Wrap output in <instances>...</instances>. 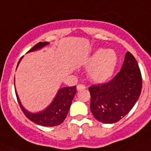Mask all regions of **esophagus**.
<instances>
[{
    "instance_id": "1",
    "label": "esophagus",
    "mask_w": 151,
    "mask_h": 151,
    "mask_svg": "<svg viewBox=\"0 0 151 151\" xmlns=\"http://www.w3.org/2000/svg\"><path fill=\"white\" fill-rule=\"evenodd\" d=\"M76 88H77V90H78V91L83 90V89L85 88V86L84 85H82V84H79V85H77Z\"/></svg>"
}]
</instances>
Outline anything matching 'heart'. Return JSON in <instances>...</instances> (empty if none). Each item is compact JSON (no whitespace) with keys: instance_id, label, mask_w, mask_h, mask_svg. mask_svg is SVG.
Returning <instances> with one entry per match:
<instances>
[{"instance_id":"obj_1","label":"heart","mask_w":151,"mask_h":151,"mask_svg":"<svg viewBox=\"0 0 151 151\" xmlns=\"http://www.w3.org/2000/svg\"><path fill=\"white\" fill-rule=\"evenodd\" d=\"M118 63V56L112 49H97L88 59V76L97 83H104L110 79Z\"/></svg>"}]
</instances>
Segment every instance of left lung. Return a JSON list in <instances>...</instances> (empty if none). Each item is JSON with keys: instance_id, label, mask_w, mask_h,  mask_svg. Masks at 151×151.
I'll list each match as a JSON object with an SVG mask.
<instances>
[{"instance_id": "8db88e82", "label": "left lung", "mask_w": 151, "mask_h": 151, "mask_svg": "<svg viewBox=\"0 0 151 151\" xmlns=\"http://www.w3.org/2000/svg\"><path fill=\"white\" fill-rule=\"evenodd\" d=\"M141 88L142 78L138 62L128 51L120 72L111 81L88 88L91 111L103 123L118 122L134 106Z\"/></svg>"}]
</instances>
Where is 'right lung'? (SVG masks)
I'll return each instance as SVG.
<instances>
[{
  "mask_svg": "<svg viewBox=\"0 0 151 151\" xmlns=\"http://www.w3.org/2000/svg\"><path fill=\"white\" fill-rule=\"evenodd\" d=\"M47 45H49V42H47V41L39 42V43L36 44L32 48L30 49L28 53L40 50ZM22 58V57L19 60L17 68L18 67ZM15 91L19 104L20 106V108L22 109L24 114L29 119H30L32 122H35L37 125L51 127V126L60 125L66 119L69 108L71 106L73 97L76 93V86L64 87L60 88L50 105L45 108V110L38 112V113H31L26 110L21 104L17 91L15 90Z\"/></svg>",
  "mask_w": 151,
  "mask_h": 151,
  "instance_id": "1",
  "label": "right lung"
}]
</instances>
